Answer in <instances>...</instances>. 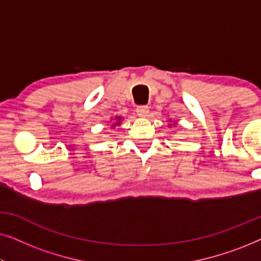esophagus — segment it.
I'll return each mask as SVG.
<instances>
[{"label": "esophagus", "instance_id": "34e87169", "mask_svg": "<svg viewBox=\"0 0 261 261\" xmlns=\"http://www.w3.org/2000/svg\"><path fill=\"white\" fill-rule=\"evenodd\" d=\"M137 113H138V115H139V116L145 117V116H147V115H148V113H149V108H148L147 106H138V108H137Z\"/></svg>", "mask_w": 261, "mask_h": 261}]
</instances>
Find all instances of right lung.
<instances>
[{"instance_id":"right-lung-1","label":"right lung","mask_w":261,"mask_h":261,"mask_svg":"<svg viewBox=\"0 0 261 261\" xmlns=\"http://www.w3.org/2000/svg\"><path fill=\"white\" fill-rule=\"evenodd\" d=\"M117 123H120V122H117ZM115 124H116V123H115Z\"/></svg>"}]
</instances>
